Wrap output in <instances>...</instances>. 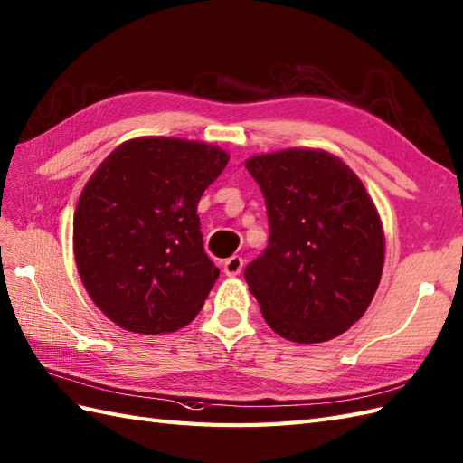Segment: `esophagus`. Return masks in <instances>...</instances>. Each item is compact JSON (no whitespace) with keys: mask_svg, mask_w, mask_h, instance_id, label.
Listing matches in <instances>:
<instances>
[{"mask_svg":"<svg viewBox=\"0 0 463 463\" xmlns=\"http://www.w3.org/2000/svg\"><path fill=\"white\" fill-rule=\"evenodd\" d=\"M242 266H244V260H242V256H231V258H227V260H224V274L227 276H239L241 274V270H242Z\"/></svg>","mask_w":463,"mask_h":463,"instance_id":"1","label":"esophagus"}]
</instances>
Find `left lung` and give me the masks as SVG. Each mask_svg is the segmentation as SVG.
I'll list each match as a JSON object with an SVG mask.
<instances>
[{
  "mask_svg": "<svg viewBox=\"0 0 463 463\" xmlns=\"http://www.w3.org/2000/svg\"><path fill=\"white\" fill-rule=\"evenodd\" d=\"M246 169L268 213V246L244 270L266 324L296 343L341 335L377 292L384 236L361 179L321 149L256 156Z\"/></svg>",
  "mask_w": 463,
  "mask_h": 463,
  "instance_id": "8db88e82",
  "label": "left lung"
}]
</instances>
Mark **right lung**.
I'll return each mask as SVG.
<instances>
[{"label":"right lung","mask_w":463,"mask_h":463,"mask_svg":"<svg viewBox=\"0 0 463 463\" xmlns=\"http://www.w3.org/2000/svg\"><path fill=\"white\" fill-rule=\"evenodd\" d=\"M227 161L214 146L137 137L86 183L74 258L86 292L116 326L157 335L199 314L219 268L203 249L197 205Z\"/></svg>","instance_id":"1"}]
</instances>
